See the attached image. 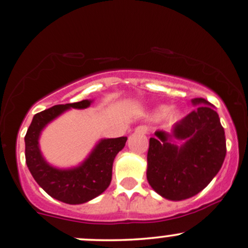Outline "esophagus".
Listing matches in <instances>:
<instances>
[{
    "mask_svg": "<svg viewBox=\"0 0 248 248\" xmlns=\"http://www.w3.org/2000/svg\"><path fill=\"white\" fill-rule=\"evenodd\" d=\"M135 132L140 133V134H147L149 132V127L144 126V124H142V126H139L136 128Z\"/></svg>",
    "mask_w": 248,
    "mask_h": 248,
    "instance_id": "34e87169",
    "label": "esophagus"
}]
</instances>
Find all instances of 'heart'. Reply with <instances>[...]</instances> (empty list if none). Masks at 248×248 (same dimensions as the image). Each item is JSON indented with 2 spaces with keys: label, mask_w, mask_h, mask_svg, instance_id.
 <instances>
[{
  "label": "heart",
  "mask_w": 248,
  "mask_h": 248,
  "mask_svg": "<svg viewBox=\"0 0 248 248\" xmlns=\"http://www.w3.org/2000/svg\"><path fill=\"white\" fill-rule=\"evenodd\" d=\"M168 112H169V107L163 106V107H160L159 109H158V115H165ZM175 116H177V112L173 111V112L170 113V118H171V119H174Z\"/></svg>",
  "instance_id": "b5f03b06"
}]
</instances>
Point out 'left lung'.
<instances>
[{
  "label": "left lung",
  "instance_id": "1",
  "mask_svg": "<svg viewBox=\"0 0 248 248\" xmlns=\"http://www.w3.org/2000/svg\"><path fill=\"white\" fill-rule=\"evenodd\" d=\"M196 107L173 126L157 130L149 141L147 179L163 198L181 201L204 189L222 168L226 155L224 128L213 106L195 98ZM173 139L186 141L178 147Z\"/></svg>",
  "mask_w": 248,
  "mask_h": 248
}]
</instances>
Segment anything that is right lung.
Here are the masks:
<instances>
[{
	"label": "right lung",
	"mask_w": 248,
	"mask_h": 248,
	"mask_svg": "<svg viewBox=\"0 0 248 248\" xmlns=\"http://www.w3.org/2000/svg\"><path fill=\"white\" fill-rule=\"evenodd\" d=\"M91 100L55 105L37 113L25 135V159L32 177L49 196L68 204H80L97 198L112 180L114 158L126 144L127 137L104 139L95 145L86 159L74 169L60 170L44 159L39 149V136L47 124L64 111L86 108Z\"/></svg>",
	"instance_id": "1"
}]
</instances>
